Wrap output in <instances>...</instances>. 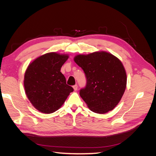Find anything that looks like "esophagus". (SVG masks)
<instances>
[{
    "label": "esophagus",
    "mask_w": 156,
    "mask_h": 156,
    "mask_svg": "<svg viewBox=\"0 0 156 156\" xmlns=\"http://www.w3.org/2000/svg\"><path fill=\"white\" fill-rule=\"evenodd\" d=\"M73 89H74V90H75H75H77V88H78L77 84H75L74 86H73Z\"/></svg>",
    "instance_id": "obj_1"
}]
</instances>
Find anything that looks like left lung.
<instances>
[{"label": "left lung", "instance_id": "left-lung-1", "mask_svg": "<svg viewBox=\"0 0 156 156\" xmlns=\"http://www.w3.org/2000/svg\"><path fill=\"white\" fill-rule=\"evenodd\" d=\"M74 61L87 77L79 94L90 110L105 114L114 109L125 92L127 75L121 61L106 51L77 55Z\"/></svg>", "mask_w": 156, "mask_h": 156}]
</instances>
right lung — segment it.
I'll return each mask as SVG.
<instances>
[{"label":"right lung","instance_id":"right-lung-1","mask_svg":"<svg viewBox=\"0 0 156 156\" xmlns=\"http://www.w3.org/2000/svg\"><path fill=\"white\" fill-rule=\"evenodd\" d=\"M68 58V55L51 52L36 58L28 66L24 77L25 93L40 112L50 114L57 111L73 91L60 72Z\"/></svg>","mask_w":156,"mask_h":156}]
</instances>
